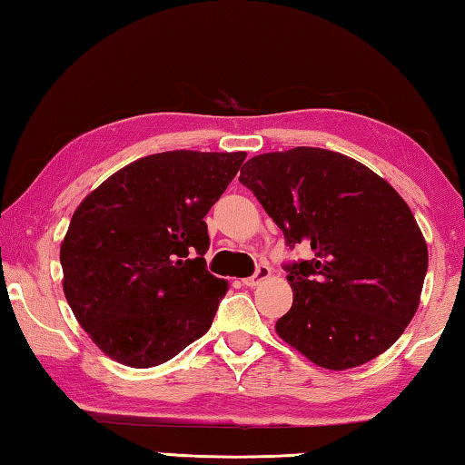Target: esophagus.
<instances>
[{
  "label": "esophagus",
  "instance_id": "obj_1",
  "mask_svg": "<svg viewBox=\"0 0 465 465\" xmlns=\"http://www.w3.org/2000/svg\"><path fill=\"white\" fill-rule=\"evenodd\" d=\"M271 277V269L266 264H258L256 266V271H254V274H252V277H248V279H242V282L246 287H256V285H261V282L264 281V279H269Z\"/></svg>",
  "mask_w": 465,
  "mask_h": 465
}]
</instances>
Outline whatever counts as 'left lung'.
<instances>
[{
  "mask_svg": "<svg viewBox=\"0 0 465 465\" xmlns=\"http://www.w3.org/2000/svg\"><path fill=\"white\" fill-rule=\"evenodd\" d=\"M250 188L285 235L312 248L285 262L293 305L277 334L320 367H359L398 341L420 302L429 252L393 188L342 153L320 147L256 155Z\"/></svg>",
  "mask_w": 465,
  "mask_h": 465,
  "instance_id": "obj_1",
  "label": "left lung"
}]
</instances>
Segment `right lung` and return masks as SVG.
Listing matches in <instances>:
<instances>
[{
  "mask_svg": "<svg viewBox=\"0 0 465 465\" xmlns=\"http://www.w3.org/2000/svg\"><path fill=\"white\" fill-rule=\"evenodd\" d=\"M243 160V152L153 153L77 207L61 243L63 291L110 359L162 365L213 324L227 282L207 271L204 215Z\"/></svg>",
  "mask_w": 465,
  "mask_h": 465,
  "instance_id": "right-lung-1",
  "label": "right lung"
}]
</instances>
